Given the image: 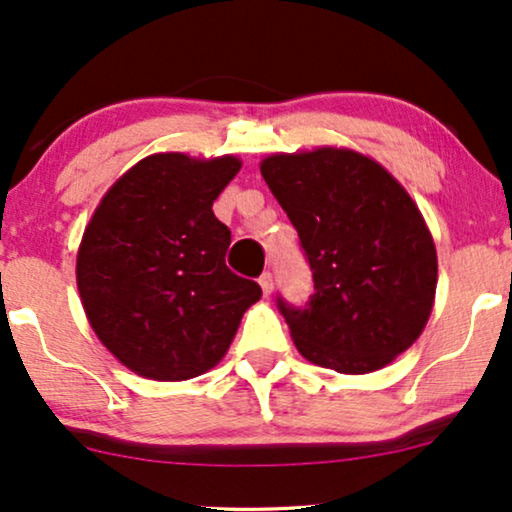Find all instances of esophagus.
Wrapping results in <instances>:
<instances>
[{"mask_svg":"<svg viewBox=\"0 0 512 512\" xmlns=\"http://www.w3.org/2000/svg\"><path fill=\"white\" fill-rule=\"evenodd\" d=\"M258 285H261L263 294L266 296L273 294V273H263L261 277H258Z\"/></svg>","mask_w":512,"mask_h":512,"instance_id":"obj_1","label":"esophagus"}]
</instances>
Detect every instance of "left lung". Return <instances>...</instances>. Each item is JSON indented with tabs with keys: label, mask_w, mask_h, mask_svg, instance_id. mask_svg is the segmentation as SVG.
I'll return each mask as SVG.
<instances>
[{
	"label": "left lung",
	"mask_w": 512,
	"mask_h": 512,
	"mask_svg": "<svg viewBox=\"0 0 512 512\" xmlns=\"http://www.w3.org/2000/svg\"><path fill=\"white\" fill-rule=\"evenodd\" d=\"M261 173L313 273L304 306L277 296L296 349L346 375L389 365L425 330L437 292L418 206L380 163L349 149L275 154Z\"/></svg>",
	"instance_id": "left-lung-1"
}]
</instances>
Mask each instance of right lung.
I'll return each instance as SVG.
<instances>
[{"mask_svg":"<svg viewBox=\"0 0 512 512\" xmlns=\"http://www.w3.org/2000/svg\"><path fill=\"white\" fill-rule=\"evenodd\" d=\"M242 168L235 156L154 154L97 206L78 251L92 330L142 377L178 382L225 356L261 287L225 266L230 230L213 201Z\"/></svg>","mask_w":512,"mask_h":512,"instance_id":"1","label":"right lung"}]
</instances>
